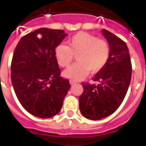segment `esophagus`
<instances>
[{
	"label": "esophagus",
	"mask_w": 146,
	"mask_h": 146,
	"mask_svg": "<svg viewBox=\"0 0 146 146\" xmlns=\"http://www.w3.org/2000/svg\"><path fill=\"white\" fill-rule=\"evenodd\" d=\"M76 83V81H73V80H70V84H71V85H73V84H75Z\"/></svg>",
	"instance_id": "34e87169"
}]
</instances>
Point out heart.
<instances>
[{"label":"heart","mask_w":146,"mask_h":146,"mask_svg":"<svg viewBox=\"0 0 146 146\" xmlns=\"http://www.w3.org/2000/svg\"><path fill=\"white\" fill-rule=\"evenodd\" d=\"M68 46L59 44L54 50V56L61 67H68L72 62L74 54H77V62L63 72L65 77L79 81L88 75L89 71L96 73L102 70L110 56L108 42L96 36L81 32L68 40Z\"/></svg>","instance_id":"heart-1"}]
</instances>
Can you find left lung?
Returning <instances> with one entry per match:
<instances>
[{"label": "left lung", "instance_id": "obj_1", "mask_svg": "<svg viewBox=\"0 0 146 146\" xmlns=\"http://www.w3.org/2000/svg\"><path fill=\"white\" fill-rule=\"evenodd\" d=\"M102 35L110 46V56L105 66L92 78L97 84L82 83L79 108L86 118L99 120L110 116L120 106L130 86L132 64L126 43L106 29Z\"/></svg>", "mask_w": 146, "mask_h": 146}]
</instances>
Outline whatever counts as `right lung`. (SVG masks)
Instances as JSON below:
<instances>
[{"mask_svg": "<svg viewBox=\"0 0 146 146\" xmlns=\"http://www.w3.org/2000/svg\"><path fill=\"white\" fill-rule=\"evenodd\" d=\"M67 36L63 30L40 28L22 36L11 61V82L28 112L50 118L60 112L70 84L60 76L54 50Z\"/></svg>", "mask_w": 146, "mask_h": 146, "instance_id": "1", "label": "right lung"}]
</instances>
